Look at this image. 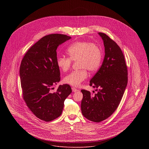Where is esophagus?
I'll return each instance as SVG.
<instances>
[{
    "label": "esophagus",
    "mask_w": 149,
    "mask_h": 149,
    "mask_svg": "<svg viewBox=\"0 0 149 149\" xmlns=\"http://www.w3.org/2000/svg\"><path fill=\"white\" fill-rule=\"evenodd\" d=\"M72 92H78L79 91V90L77 89H76L75 88H74V87H72Z\"/></svg>",
    "instance_id": "esophagus-1"
}]
</instances>
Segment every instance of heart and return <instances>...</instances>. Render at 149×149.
Here are the masks:
<instances>
[{
	"instance_id": "heart-1",
	"label": "heart",
	"mask_w": 149,
	"mask_h": 149,
	"mask_svg": "<svg viewBox=\"0 0 149 149\" xmlns=\"http://www.w3.org/2000/svg\"><path fill=\"white\" fill-rule=\"evenodd\" d=\"M69 57L57 58L58 68L64 72L71 67L72 61H78V71H72L64 78L65 83L78 86L88 77L87 70L90 72L96 71L102 61V52L98 46L88 41H77L73 43L66 51Z\"/></svg>"
}]
</instances>
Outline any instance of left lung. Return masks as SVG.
Listing matches in <instances>:
<instances>
[{"mask_svg":"<svg viewBox=\"0 0 149 149\" xmlns=\"http://www.w3.org/2000/svg\"><path fill=\"white\" fill-rule=\"evenodd\" d=\"M98 34L103 41L105 56L99 70L90 81V86L97 88V93L93 95L88 91H81L82 114L95 122L106 120L116 110L128 81L127 68L120 47L105 33Z\"/></svg>","mask_w":149,"mask_h":149,"instance_id":"obj_1","label":"left lung"}]
</instances>
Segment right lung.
I'll list each match as a JSON object with an SVG mask.
<instances>
[{
	"label": "right lung",
	"instance_id": "1",
	"mask_svg": "<svg viewBox=\"0 0 149 149\" xmlns=\"http://www.w3.org/2000/svg\"><path fill=\"white\" fill-rule=\"evenodd\" d=\"M71 37L61 34L45 36L35 43L22 60L19 75L23 99L32 112L41 120L50 122L63 112L64 101L72 92L68 84L52 85L60 80L56 50Z\"/></svg>",
	"mask_w": 149,
	"mask_h": 149
}]
</instances>
